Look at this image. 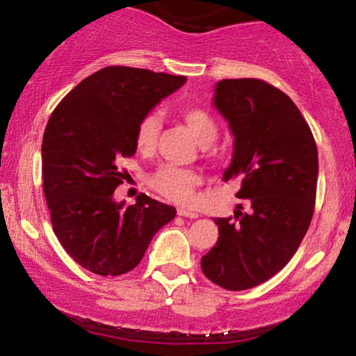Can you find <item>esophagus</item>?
I'll return each mask as SVG.
<instances>
[{"label": "esophagus", "instance_id": "1", "mask_svg": "<svg viewBox=\"0 0 356 356\" xmlns=\"http://www.w3.org/2000/svg\"><path fill=\"white\" fill-rule=\"evenodd\" d=\"M177 215L179 216H186V218H197V215L196 212H193V210H186V209H177Z\"/></svg>", "mask_w": 356, "mask_h": 356}]
</instances>
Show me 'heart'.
<instances>
[{
    "label": "heart",
    "instance_id": "1",
    "mask_svg": "<svg viewBox=\"0 0 356 356\" xmlns=\"http://www.w3.org/2000/svg\"><path fill=\"white\" fill-rule=\"evenodd\" d=\"M179 118L190 129L197 143L206 149L218 135V124L212 114L201 106L186 105L179 110ZM160 119L156 114L149 113L140 119L135 129V146L143 154L152 152L159 138ZM149 185L165 200L177 204H190L195 197V188L201 185L202 176L195 170H185L174 165H163L149 176Z\"/></svg>",
    "mask_w": 356,
    "mask_h": 356
}]
</instances>
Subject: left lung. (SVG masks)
Returning a JSON list of instances; mask_svg holds the SVG:
<instances>
[{"label":"left lung","instance_id":"left-lung-1","mask_svg":"<svg viewBox=\"0 0 356 356\" xmlns=\"http://www.w3.org/2000/svg\"><path fill=\"white\" fill-rule=\"evenodd\" d=\"M213 104L234 134L225 179L240 177L234 216L216 218L218 240L201 259L202 273L226 291H246L291 261L314 215L318 159L306 119L287 94L259 78H229Z\"/></svg>","mask_w":356,"mask_h":356}]
</instances>
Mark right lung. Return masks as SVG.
<instances>
[{
	"label": "right lung",
	"instance_id": "right-lung-1",
	"mask_svg": "<svg viewBox=\"0 0 356 356\" xmlns=\"http://www.w3.org/2000/svg\"><path fill=\"white\" fill-rule=\"evenodd\" d=\"M185 76L108 65L76 84L53 110L42 141V182L51 225L65 252L100 276L134 270L176 209L149 196L122 207L114 190L136 152L135 129Z\"/></svg>",
	"mask_w": 356,
	"mask_h": 356
}]
</instances>
